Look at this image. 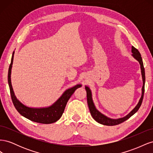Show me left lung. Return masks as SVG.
Returning a JSON list of instances; mask_svg holds the SVG:
<instances>
[{
  "label": "left lung",
  "mask_w": 153,
  "mask_h": 153,
  "mask_svg": "<svg viewBox=\"0 0 153 153\" xmlns=\"http://www.w3.org/2000/svg\"><path fill=\"white\" fill-rule=\"evenodd\" d=\"M131 52H132V56L135 58L137 61L139 62L140 65V69H141V74H142V81H143V85L142 88V96L141 98L138 101V104L137 106L134 108L130 112H129L127 115L124 116L121 118L119 119H111L108 117H106V115L104 114H101L100 111L96 109V106L94 105V103L93 102V100H92V92L91 89H89V87L85 86V90L87 92V103L88 106H89V108L90 110L91 114L92 117L95 120L96 122H98L100 124L106 125V126H114V125H117L121 124L125 121H126L129 117H131L133 114H135L138 110L139 109L140 106H141V104L142 103V100L143 98V94H144V87H145V81H146V76H145V69L143 68V64L142 59L141 57V55L140 52H138V50L135 48L134 47H131Z\"/></svg>",
  "instance_id": "8db88e82"
}]
</instances>
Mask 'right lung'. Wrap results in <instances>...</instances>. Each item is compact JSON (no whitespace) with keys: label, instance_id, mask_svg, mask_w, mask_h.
<instances>
[{"label":"right lung","instance_id":"1","mask_svg":"<svg viewBox=\"0 0 153 153\" xmlns=\"http://www.w3.org/2000/svg\"><path fill=\"white\" fill-rule=\"evenodd\" d=\"M14 53H15V52L13 53L11 62L10 68H9L8 84L10 89L11 99L15 108L22 116L32 121L42 124H51L57 121L61 117L69 99L70 98V97L76 89L82 87V85L77 84L66 90L63 92L62 96L53 104L50 106L43 108L29 107V106L23 104L16 98L13 89L11 81V75Z\"/></svg>","mask_w":153,"mask_h":153}]
</instances>
